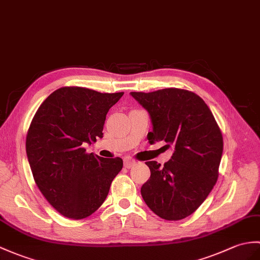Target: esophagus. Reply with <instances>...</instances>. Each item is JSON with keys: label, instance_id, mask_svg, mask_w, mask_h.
<instances>
[{"label": "esophagus", "instance_id": "esophagus-1", "mask_svg": "<svg viewBox=\"0 0 260 260\" xmlns=\"http://www.w3.org/2000/svg\"><path fill=\"white\" fill-rule=\"evenodd\" d=\"M136 164V161L133 159V158H129V157H126L125 159H124V166L125 167H127V168H131V167H133Z\"/></svg>", "mask_w": 260, "mask_h": 260}]
</instances>
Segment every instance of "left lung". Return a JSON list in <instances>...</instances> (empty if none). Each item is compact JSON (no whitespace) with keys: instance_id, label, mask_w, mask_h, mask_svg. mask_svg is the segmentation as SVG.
<instances>
[{"instance_id":"8db88e82","label":"left lung","mask_w":260,"mask_h":260,"mask_svg":"<svg viewBox=\"0 0 260 260\" xmlns=\"http://www.w3.org/2000/svg\"><path fill=\"white\" fill-rule=\"evenodd\" d=\"M149 114V144L173 146L170 161H146L150 178L141 188L147 206L166 220H179L201 206L218 178L222 136L213 113L189 90L165 88L152 93L131 92Z\"/></svg>"}]
</instances>
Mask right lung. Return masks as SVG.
I'll list each match as a JSON object with an SVG mask.
<instances>
[{"label":"right lung","instance_id":"obj_1","mask_svg":"<svg viewBox=\"0 0 260 260\" xmlns=\"http://www.w3.org/2000/svg\"><path fill=\"white\" fill-rule=\"evenodd\" d=\"M123 94L62 87L35 113L26 136L28 164L46 201L68 218L96 212L122 171V158L86 154L84 145L103 137L106 114Z\"/></svg>","mask_w":260,"mask_h":260}]
</instances>
